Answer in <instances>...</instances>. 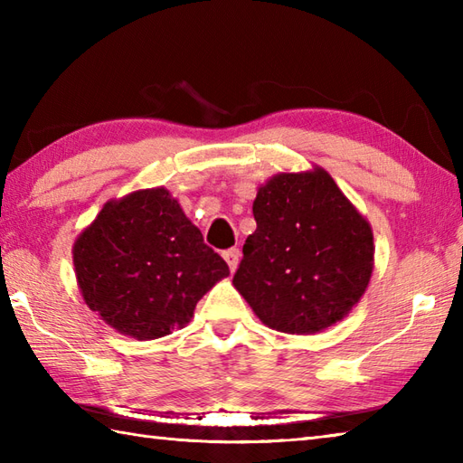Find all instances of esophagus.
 I'll return each instance as SVG.
<instances>
[{"label": "esophagus", "instance_id": "34e87169", "mask_svg": "<svg viewBox=\"0 0 463 463\" xmlns=\"http://www.w3.org/2000/svg\"><path fill=\"white\" fill-rule=\"evenodd\" d=\"M222 259L226 260V264H229L231 272H234V270H237V267H239L241 250H239V249H229V250H224V252H222Z\"/></svg>", "mask_w": 463, "mask_h": 463}]
</instances>
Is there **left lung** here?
<instances>
[{
    "instance_id": "left-lung-1",
    "label": "left lung",
    "mask_w": 463,
    "mask_h": 463,
    "mask_svg": "<svg viewBox=\"0 0 463 463\" xmlns=\"http://www.w3.org/2000/svg\"><path fill=\"white\" fill-rule=\"evenodd\" d=\"M252 214L257 231L232 284L262 324L314 334L356 307L373 270V234L326 171L274 175Z\"/></svg>"
}]
</instances>
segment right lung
Masks as SVG:
<instances>
[{
  "label": "right lung",
  "mask_w": 463,
  "mask_h": 463,
  "mask_svg": "<svg viewBox=\"0 0 463 463\" xmlns=\"http://www.w3.org/2000/svg\"><path fill=\"white\" fill-rule=\"evenodd\" d=\"M73 267L87 307L135 340L183 328L196 302L229 277L165 186L105 203L73 244Z\"/></svg>",
  "instance_id": "obj_1"
}]
</instances>
